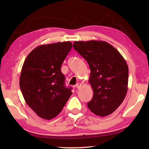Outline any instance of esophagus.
<instances>
[{
    "label": "esophagus",
    "instance_id": "1",
    "mask_svg": "<svg viewBox=\"0 0 149 149\" xmlns=\"http://www.w3.org/2000/svg\"><path fill=\"white\" fill-rule=\"evenodd\" d=\"M81 86H82V84L80 83H78L76 84V88H77V89H79V88L81 87Z\"/></svg>",
    "mask_w": 149,
    "mask_h": 149
}]
</instances>
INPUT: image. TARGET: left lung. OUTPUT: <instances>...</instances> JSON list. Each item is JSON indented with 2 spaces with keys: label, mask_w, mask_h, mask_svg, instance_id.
Listing matches in <instances>:
<instances>
[{
  "label": "left lung",
  "mask_w": 149,
  "mask_h": 149,
  "mask_svg": "<svg viewBox=\"0 0 149 149\" xmlns=\"http://www.w3.org/2000/svg\"><path fill=\"white\" fill-rule=\"evenodd\" d=\"M74 49L90 68L89 83L93 91L88 107L95 115L113 113L124 100L128 89V66L118 50L104 41H75Z\"/></svg>",
  "instance_id": "8db88e82"
}]
</instances>
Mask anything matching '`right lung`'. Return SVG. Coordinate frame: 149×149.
<instances>
[{"label":"right lung","instance_id":"1","mask_svg":"<svg viewBox=\"0 0 149 149\" xmlns=\"http://www.w3.org/2000/svg\"><path fill=\"white\" fill-rule=\"evenodd\" d=\"M72 47L70 42L41 45L31 51L22 66L20 88L26 104L46 120L54 118L72 94L65 86L61 65Z\"/></svg>","mask_w":149,"mask_h":149}]
</instances>
